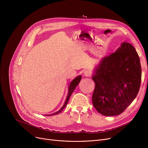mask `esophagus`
<instances>
[{"mask_svg": "<svg viewBox=\"0 0 148 148\" xmlns=\"http://www.w3.org/2000/svg\"><path fill=\"white\" fill-rule=\"evenodd\" d=\"M84 75L86 77H90L92 75V72L89 70H86L84 71Z\"/></svg>", "mask_w": 148, "mask_h": 148, "instance_id": "34e87169", "label": "esophagus"}]
</instances>
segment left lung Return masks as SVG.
I'll list each match as a JSON object with an SVG mask.
<instances>
[{
    "label": "left lung",
    "mask_w": 148,
    "mask_h": 148,
    "mask_svg": "<svg viewBox=\"0 0 148 148\" xmlns=\"http://www.w3.org/2000/svg\"><path fill=\"white\" fill-rule=\"evenodd\" d=\"M95 90L92 103L104 116L121 114L138 94L142 68L134 47L123 42L120 47L101 61L92 77Z\"/></svg>",
    "instance_id": "8db88e82"
}]
</instances>
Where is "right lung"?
<instances>
[{
    "label": "right lung",
    "mask_w": 148,
    "mask_h": 148,
    "mask_svg": "<svg viewBox=\"0 0 148 148\" xmlns=\"http://www.w3.org/2000/svg\"><path fill=\"white\" fill-rule=\"evenodd\" d=\"M81 79H82V76H81V75L78 76L77 77H76V78H75V79H74V80L71 82V83H70V85H69V92H68V96H67V97H66V101H65V102L64 106H62V107L60 108V110H59L58 112H56V113H53V114H50V115H47V116H51V115L57 114L60 113L61 111H62V110H63L64 108L66 107V104H67V103H68V101H69V99L70 97H71V94H72V93H73V91L75 90V89L76 88L77 85L79 84V82H80V80H81Z\"/></svg>",
    "instance_id": "add662e5"
}]
</instances>
